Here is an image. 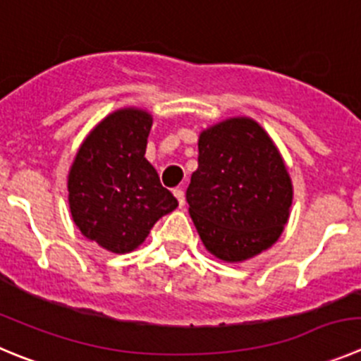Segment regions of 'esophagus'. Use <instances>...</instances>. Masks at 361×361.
<instances>
[{
    "mask_svg": "<svg viewBox=\"0 0 361 361\" xmlns=\"http://www.w3.org/2000/svg\"><path fill=\"white\" fill-rule=\"evenodd\" d=\"M173 194H174V197L178 200V204H180V207H183V204H185V192L181 190V188H174Z\"/></svg>",
    "mask_w": 361,
    "mask_h": 361,
    "instance_id": "1",
    "label": "esophagus"
}]
</instances>
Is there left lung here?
<instances>
[{
	"label": "left lung",
	"mask_w": 361,
	"mask_h": 361,
	"mask_svg": "<svg viewBox=\"0 0 361 361\" xmlns=\"http://www.w3.org/2000/svg\"><path fill=\"white\" fill-rule=\"evenodd\" d=\"M188 214L219 260L244 262L271 247L288 221L292 181L278 147L257 121L231 117L200 135Z\"/></svg>",
	"instance_id": "obj_1"
}]
</instances>
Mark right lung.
I'll return each instance as SVG.
<instances>
[{
  "mask_svg": "<svg viewBox=\"0 0 361 361\" xmlns=\"http://www.w3.org/2000/svg\"><path fill=\"white\" fill-rule=\"evenodd\" d=\"M151 124L153 117L139 109L110 114L87 135L71 165L74 224L106 251L137 249L154 222L178 207L144 157Z\"/></svg>",
  "mask_w": 361,
  "mask_h": 361,
  "instance_id": "obj_1",
  "label": "right lung"
}]
</instances>
